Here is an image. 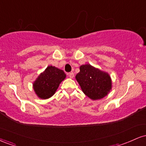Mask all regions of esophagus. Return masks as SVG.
<instances>
[{"instance_id": "1", "label": "esophagus", "mask_w": 146, "mask_h": 146, "mask_svg": "<svg viewBox=\"0 0 146 146\" xmlns=\"http://www.w3.org/2000/svg\"><path fill=\"white\" fill-rule=\"evenodd\" d=\"M68 76L70 78H73V77H74V73H68Z\"/></svg>"}]
</instances>
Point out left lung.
Instances as JSON below:
<instances>
[{
  "label": "left lung",
  "mask_w": 146,
  "mask_h": 146,
  "mask_svg": "<svg viewBox=\"0 0 146 146\" xmlns=\"http://www.w3.org/2000/svg\"><path fill=\"white\" fill-rule=\"evenodd\" d=\"M80 70L75 78L86 96L96 100L104 98L109 93L112 83L108 73L90 64L82 65Z\"/></svg>",
  "instance_id": "left-lung-1"
}]
</instances>
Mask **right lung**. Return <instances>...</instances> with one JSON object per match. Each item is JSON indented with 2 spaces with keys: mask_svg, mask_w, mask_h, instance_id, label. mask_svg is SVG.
Segmentation results:
<instances>
[{
  "mask_svg": "<svg viewBox=\"0 0 146 146\" xmlns=\"http://www.w3.org/2000/svg\"><path fill=\"white\" fill-rule=\"evenodd\" d=\"M66 78L62 70L49 66L33 83V89L41 99H48L54 95L60 84Z\"/></svg>",
  "mask_w": 146,
  "mask_h": 146,
  "instance_id": "1",
  "label": "right lung"
}]
</instances>
